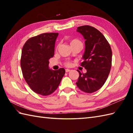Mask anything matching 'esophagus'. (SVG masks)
Instances as JSON below:
<instances>
[{
	"label": "esophagus",
	"instance_id": "esophagus-1",
	"mask_svg": "<svg viewBox=\"0 0 133 133\" xmlns=\"http://www.w3.org/2000/svg\"><path fill=\"white\" fill-rule=\"evenodd\" d=\"M70 71H71V70H69V69H66V72H70Z\"/></svg>",
	"mask_w": 133,
	"mask_h": 133
}]
</instances>
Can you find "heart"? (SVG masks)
I'll return each instance as SVG.
<instances>
[{
	"label": "heart",
	"mask_w": 133,
	"mask_h": 133,
	"mask_svg": "<svg viewBox=\"0 0 133 133\" xmlns=\"http://www.w3.org/2000/svg\"><path fill=\"white\" fill-rule=\"evenodd\" d=\"M82 44L81 42L79 41L78 39H73L71 42H70V45L72 46V45H75V44ZM67 65H69L70 64L69 63H67Z\"/></svg>",
	"instance_id": "b5f03b06"
}]
</instances>
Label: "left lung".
Returning <instances> with one entry per match:
<instances>
[{
    "label": "left lung",
    "instance_id": "1",
    "mask_svg": "<svg viewBox=\"0 0 133 133\" xmlns=\"http://www.w3.org/2000/svg\"><path fill=\"white\" fill-rule=\"evenodd\" d=\"M77 31L85 39V49L81 65L87 70L79 74L77 86L82 91L92 93L105 83L111 67L112 51L109 42L99 31L90 26L77 28Z\"/></svg>",
    "mask_w": 133,
    "mask_h": 133
}]
</instances>
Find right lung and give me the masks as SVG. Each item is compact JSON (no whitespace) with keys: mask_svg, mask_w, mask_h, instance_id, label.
Listing matches in <instances>:
<instances>
[{"mask_svg":"<svg viewBox=\"0 0 133 133\" xmlns=\"http://www.w3.org/2000/svg\"><path fill=\"white\" fill-rule=\"evenodd\" d=\"M58 34H42L29 39L22 48L21 66L23 77L32 91L39 95L54 92L65 74L63 68L53 70L49 66Z\"/></svg>","mask_w":133,"mask_h":133,"instance_id":"add662e5","label":"right lung"}]
</instances>
